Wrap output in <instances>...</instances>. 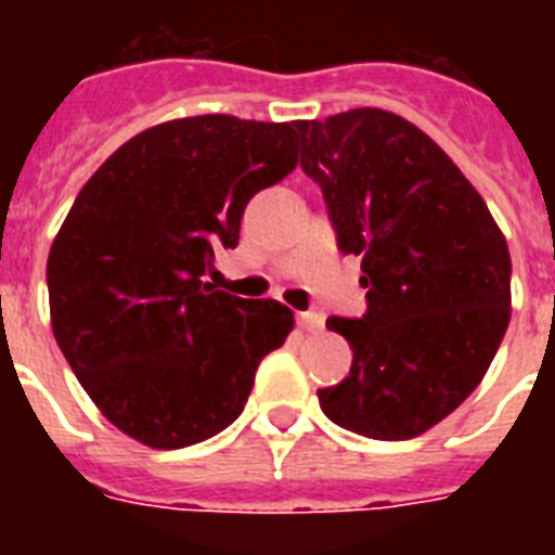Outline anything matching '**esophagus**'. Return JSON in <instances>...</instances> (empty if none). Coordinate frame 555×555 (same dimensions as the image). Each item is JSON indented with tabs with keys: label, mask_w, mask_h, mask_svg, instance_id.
<instances>
[{
	"label": "esophagus",
	"mask_w": 555,
	"mask_h": 555,
	"mask_svg": "<svg viewBox=\"0 0 555 555\" xmlns=\"http://www.w3.org/2000/svg\"><path fill=\"white\" fill-rule=\"evenodd\" d=\"M296 325L302 331H311V334H317V331L325 328V317L317 311H305V313H296Z\"/></svg>",
	"instance_id": "esophagus-1"
}]
</instances>
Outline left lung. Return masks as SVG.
Segmentation results:
<instances>
[{
	"label": "left lung",
	"mask_w": 555,
	"mask_h": 555,
	"mask_svg": "<svg viewBox=\"0 0 555 555\" xmlns=\"http://www.w3.org/2000/svg\"><path fill=\"white\" fill-rule=\"evenodd\" d=\"M343 253L363 256V320L331 317L354 363L320 388L322 412L374 440H409L481 383L509 325V250L464 172L429 134L383 108L299 120Z\"/></svg>",
	"instance_id": "left-lung-1"
}]
</instances>
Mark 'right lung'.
Listing matches in <instances>:
<instances>
[{"label":"right lung","instance_id":"obj_1","mask_svg":"<svg viewBox=\"0 0 555 555\" xmlns=\"http://www.w3.org/2000/svg\"><path fill=\"white\" fill-rule=\"evenodd\" d=\"M296 169V129L230 115L167 120L82 186L48 253L60 351L100 412L152 449L212 438L244 412L294 313L204 282L247 201Z\"/></svg>","mask_w":555,"mask_h":555}]
</instances>
